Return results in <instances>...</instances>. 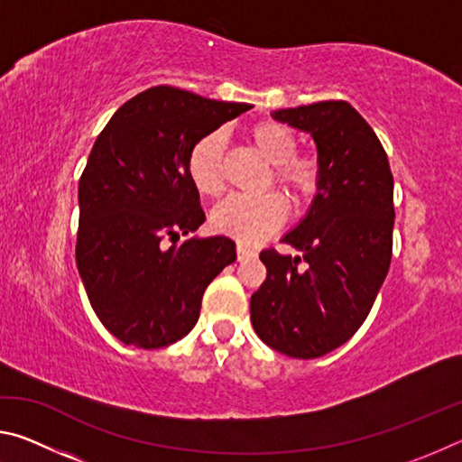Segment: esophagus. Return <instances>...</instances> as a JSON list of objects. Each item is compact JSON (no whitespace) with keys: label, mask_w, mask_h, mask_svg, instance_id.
Segmentation results:
<instances>
[{"label":"esophagus","mask_w":462,"mask_h":462,"mask_svg":"<svg viewBox=\"0 0 462 462\" xmlns=\"http://www.w3.org/2000/svg\"><path fill=\"white\" fill-rule=\"evenodd\" d=\"M236 254H238V261H246V259H250V256H254V250L245 246V245H238Z\"/></svg>","instance_id":"34e87169"}]
</instances>
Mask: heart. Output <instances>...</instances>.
Listing matches in <instances>:
<instances>
[{
  "instance_id": "b5f03b06",
  "label": "heart",
  "mask_w": 462,
  "mask_h": 462,
  "mask_svg": "<svg viewBox=\"0 0 462 462\" xmlns=\"http://www.w3.org/2000/svg\"><path fill=\"white\" fill-rule=\"evenodd\" d=\"M256 151L273 165L275 183L291 195L295 201H306L322 183V161L316 154H297V138L283 124L264 120L248 130ZM222 132H209L193 144L187 159V173L195 189L201 195H217L222 191ZM287 217V201L275 191L261 198L232 195L212 212L214 230L226 234L242 245H254L283 226Z\"/></svg>"
}]
</instances>
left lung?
Wrapping results in <instances>:
<instances>
[{
  "instance_id": "8db88e82",
  "label": "left lung",
  "mask_w": 462,
  "mask_h": 462,
  "mask_svg": "<svg viewBox=\"0 0 462 462\" xmlns=\"http://www.w3.org/2000/svg\"><path fill=\"white\" fill-rule=\"evenodd\" d=\"M314 138L322 183L283 242L301 256L263 250L267 279L250 297V322L267 346L318 358L369 316L393 246V175L377 134L348 101L271 114Z\"/></svg>"
}]
</instances>
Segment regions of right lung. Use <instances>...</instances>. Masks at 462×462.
<instances>
[{
	"mask_svg": "<svg viewBox=\"0 0 462 462\" xmlns=\"http://www.w3.org/2000/svg\"><path fill=\"white\" fill-rule=\"evenodd\" d=\"M250 107L159 85L128 99L93 144L79 179L77 269L99 322L124 344L181 340L206 287L236 261L226 236L177 240L206 222L187 173L193 144Z\"/></svg>",
	"mask_w": 462,
	"mask_h": 462,
	"instance_id": "obj_1",
	"label": "right lung"
}]
</instances>
